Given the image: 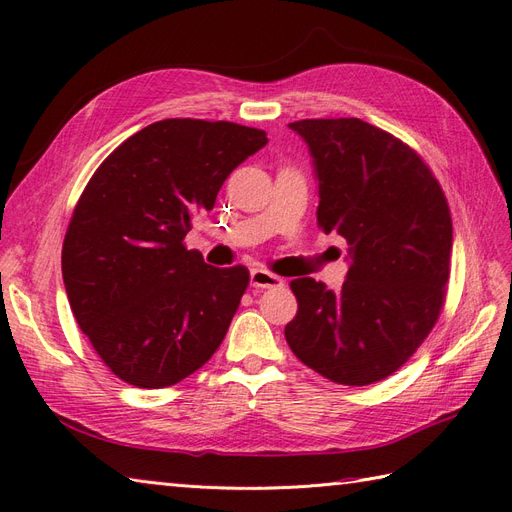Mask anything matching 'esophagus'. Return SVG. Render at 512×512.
I'll return each mask as SVG.
<instances>
[{
    "instance_id": "34e87169",
    "label": "esophagus",
    "mask_w": 512,
    "mask_h": 512,
    "mask_svg": "<svg viewBox=\"0 0 512 512\" xmlns=\"http://www.w3.org/2000/svg\"><path fill=\"white\" fill-rule=\"evenodd\" d=\"M250 284H252V288H277V286H284V280L282 277L269 273L267 269H252Z\"/></svg>"
}]
</instances>
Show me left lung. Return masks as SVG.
Instances as JSON below:
<instances>
[{
	"label": "left lung",
	"mask_w": 512,
	"mask_h": 512,
	"mask_svg": "<svg viewBox=\"0 0 512 512\" xmlns=\"http://www.w3.org/2000/svg\"><path fill=\"white\" fill-rule=\"evenodd\" d=\"M314 162L318 226L348 241L337 292L314 277L290 288L284 329L297 359L331 382L374 384L404 365L436 324L453 252L444 192L416 151L356 117L288 123Z\"/></svg>",
	"instance_id": "1"
}]
</instances>
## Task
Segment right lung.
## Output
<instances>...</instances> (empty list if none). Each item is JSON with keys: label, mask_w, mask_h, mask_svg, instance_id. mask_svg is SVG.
Instances as JSON below:
<instances>
[{"label": "right lung", "mask_w": 512, "mask_h": 512, "mask_svg": "<svg viewBox=\"0 0 512 512\" xmlns=\"http://www.w3.org/2000/svg\"><path fill=\"white\" fill-rule=\"evenodd\" d=\"M267 143V132L239 123L164 119L121 143L89 179L61 273L81 331L123 382L164 389L220 348L250 271L207 265L183 237L232 170Z\"/></svg>", "instance_id": "1"}]
</instances>
